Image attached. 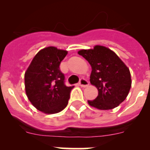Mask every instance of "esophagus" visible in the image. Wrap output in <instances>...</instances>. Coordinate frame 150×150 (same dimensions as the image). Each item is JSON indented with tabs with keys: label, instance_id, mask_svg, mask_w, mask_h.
<instances>
[{
	"label": "esophagus",
	"instance_id": "esophagus-1",
	"mask_svg": "<svg viewBox=\"0 0 150 150\" xmlns=\"http://www.w3.org/2000/svg\"><path fill=\"white\" fill-rule=\"evenodd\" d=\"M79 84L81 87H87L89 83H88V82L87 81L86 79H84V78H82V79H80V80H79Z\"/></svg>",
	"mask_w": 150,
	"mask_h": 150
}]
</instances>
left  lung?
I'll return each mask as SVG.
<instances>
[{"label":"left lung","instance_id":"left-lung-1","mask_svg":"<svg viewBox=\"0 0 150 150\" xmlns=\"http://www.w3.org/2000/svg\"><path fill=\"white\" fill-rule=\"evenodd\" d=\"M78 54L91 67L90 83L98 90L95 100H88L98 110H111L118 107L128 96L132 86L129 69L114 52L103 46L91 50H82Z\"/></svg>","mask_w":150,"mask_h":150}]
</instances>
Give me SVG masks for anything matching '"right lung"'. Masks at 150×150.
<instances>
[{
  "instance_id": "1",
  "label": "right lung",
  "mask_w": 150,
  "mask_h": 150,
  "mask_svg": "<svg viewBox=\"0 0 150 150\" xmlns=\"http://www.w3.org/2000/svg\"><path fill=\"white\" fill-rule=\"evenodd\" d=\"M67 52L49 46L34 56L25 74L28 98L38 110L53 114L63 110L68 104L74 86L64 84V75L60 64Z\"/></svg>"
}]
</instances>
